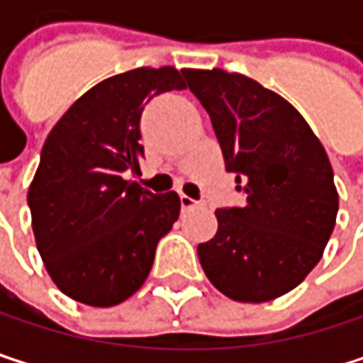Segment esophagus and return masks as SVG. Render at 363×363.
Listing matches in <instances>:
<instances>
[{"mask_svg":"<svg viewBox=\"0 0 363 363\" xmlns=\"http://www.w3.org/2000/svg\"><path fill=\"white\" fill-rule=\"evenodd\" d=\"M181 206L184 208V210H189V208L199 206V201H197V199H193V197H189V195H184V193H181Z\"/></svg>","mask_w":363,"mask_h":363,"instance_id":"esophagus-1","label":"esophagus"}]
</instances>
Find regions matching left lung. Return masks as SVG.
Here are the masks:
<instances>
[{
    "instance_id": "1",
    "label": "left lung",
    "mask_w": 363,
    "mask_h": 363,
    "mask_svg": "<svg viewBox=\"0 0 363 363\" xmlns=\"http://www.w3.org/2000/svg\"><path fill=\"white\" fill-rule=\"evenodd\" d=\"M184 79L246 195L244 206L216 210V235L197 246L201 269L233 301H273L311 273L332 235L330 160L303 115L258 82L223 69H186Z\"/></svg>"
}]
</instances>
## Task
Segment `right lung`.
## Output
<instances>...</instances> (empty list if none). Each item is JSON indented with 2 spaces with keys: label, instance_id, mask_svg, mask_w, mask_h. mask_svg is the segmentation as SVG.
<instances>
[{
  "label": "right lung",
  "instance_id": "right-lung-1",
  "mask_svg": "<svg viewBox=\"0 0 363 363\" xmlns=\"http://www.w3.org/2000/svg\"><path fill=\"white\" fill-rule=\"evenodd\" d=\"M184 71L134 69L90 88L48 134L29 186L37 250L52 281L77 303L113 307L147 279L160 240L179 220L174 191L125 181L145 155V105L182 90Z\"/></svg>",
  "mask_w": 363,
  "mask_h": 363
}]
</instances>
